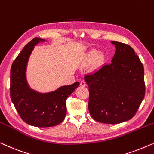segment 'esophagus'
I'll return each mask as SVG.
<instances>
[{"label": "esophagus", "mask_w": 154, "mask_h": 154, "mask_svg": "<svg viewBox=\"0 0 154 154\" xmlns=\"http://www.w3.org/2000/svg\"><path fill=\"white\" fill-rule=\"evenodd\" d=\"M86 85V82H85V81H84V80H82V81L80 82V86H85Z\"/></svg>", "instance_id": "1"}]
</instances>
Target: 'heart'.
I'll list each match as a JSON object with an SVG mask.
<instances>
[{"mask_svg":"<svg viewBox=\"0 0 154 154\" xmlns=\"http://www.w3.org/2000/svg\"><path fill=\"white\" fill-rule=\"evenodd\" d=\"M97 57V63H100L103 60V56L100 54L99 51L97 50H92L89 53H88V56H87V60H86V63L87 64H90L94 61L96 59Z\"/></svg>","mask_w":154,"mask_h":154,"instance_id":"obj_1","label":"heart"}]
</instances>
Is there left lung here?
Returning <instances> with one entry per match:
<instances>
[{
	"mask_svg": "<svg viewBox=\"0 0 154 154\" xmlns=\"http://www.w3.org/2000/svg\"><path fill=\"white\" fill-rule=\"evenodd\" d=\"M116 52L110 64H104L84 79L88 86V110L98 122L116 124L130 120L145 95L144 67L130 45L112 41Z\"/></svg>",
	"mask_w": 154,
	"mask_h": 154,
	"instance_id": "obj_1",
	"label": "left lung"
}]
</instances>
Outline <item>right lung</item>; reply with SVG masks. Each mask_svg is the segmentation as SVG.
Returning <instances> with one entry per match:
<instances>
[{
	"label": "right lung",
	"mask_w": 154,
	"mask_h": 154,
	"mask_svg": "<svg viewBox=\"0 0 154 154\" xmlns=\"http://www.w3.org/2000/svg\"><path fill=\"white\" fill-rule=\"evenodd\" d=\"M45 41L35 38L23 47L13 62L10 71V98L21 119L35 127L59 124L66 114V99L79 86V82L63 86L55 91L40 94L30 89L26 80V68L34 46Z\"/></svg>",
	"instance_id": "add662e5"
}]
</instances>
